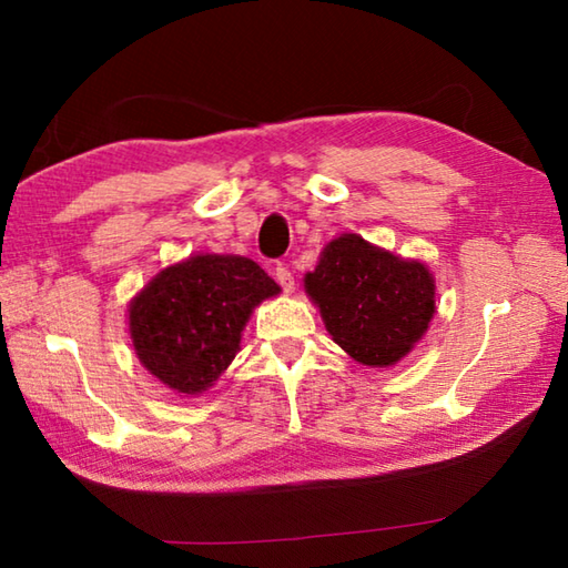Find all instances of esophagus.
<instances>
[{
  "label": "esophagus",
  "mask_w": 568,
  "mask_h": 568,
  "mask_svg": "<svg viewBox=\"0 0 568 568\" xmlns=\"http://www.w3.org/2000/svg\"><path fill=\"white\" fill-rule=\"evenodd\" d=\"M275 281L281 283V287H283L285 293H293L295 291V277H293V273L287 271L283 263L275 265Z\"/></svg>",
  "instance_id": "obj_1"
}]
</instances>
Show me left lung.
Here are the masks:
<instances>
[{"label":"left lung","instance_id":"1","mask_svg":"<svg viewBox=\"0 0 568 568\" xmlns=\"http://www.w3.org/2000/svg\"><path fill=\"white\" fill-rule=\"evenodd\" d=\"M303 287L325 331L353 361L388 368L413 351L436 313V277L355 233L333 237Z\"/></svg>","mask_w":568,"mask_h":568}]
</instances>
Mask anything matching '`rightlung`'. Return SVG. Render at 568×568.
<instances>
[{"label":"right lung","instance_id":"obj_1","mask_svg":"<svg viewBox=\"0 0 568 568\" xmlns=\"http://www.w3.org/2000/svg\"><path fill=\"white\" fill-rule=\"evenodd\" d=\"M275 295L281 285L250 257L187 255L130 301L134 355L178 396L197 398L233 363L255 307Z\"/></svg>","mask_w":568,"mask_h":568}]
</instances>
